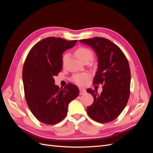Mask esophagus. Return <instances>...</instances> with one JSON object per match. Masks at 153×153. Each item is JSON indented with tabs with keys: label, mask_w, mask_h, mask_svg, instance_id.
<instances>
[{
	"label": "esophagus",
	"mask_w": 153,
	"mask_h": 153,
	"mask_svg": "<svg viewBox=\"0 0 153 153\" xmlns=\"http://www.w3.org/2000/svg\"><path fill=\"white\" fill-rule=\"evenodd\" d=\"M86 92V91L84 89H80V95L84 94Z\"/></svg>",
	"instance_id": "34e87169"
}]
</instances>
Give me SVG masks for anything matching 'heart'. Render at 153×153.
Returning a JSON list of instances; mask_svg holds the SVG:
<instances>
[{
    "instance_id": "1",
    "label": "heart",
    "mask_w": 153,
    "mask_h": 153,
    "mask_svg": "<svg viewBox=\"0 0 153 153\" xmlns=\"http://www.w3.org/2000/svg\"><path fill=\"white\" fill-rule=\"evenodd\" d=\"M75 55L77 58L82 62L85 61H89L93 56L92 51L87 47H80L75 51ZM69 57V54L65 53L62 58L63 63L65 62ZM90 77L88 73H78L75 74L72 76L71 80L77 85H82L85 84V82L89 79Z\"/></svg>"
}]
</instances>
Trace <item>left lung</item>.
Listing matches in <instances>:
<instances>
[{
	"instance_id": "8db88e82",
	"label": "left lung",
	"mask_w": 153,
	"mask_h": 153,
	"mask_svg": "<svg viewBox=\"0 0 153 153\" xmlns=\"http://www.w3.org/2000/svg\"><path fill=\"white\" fill-rule=\"evenodd\" d=\"M79 41L95 51L98 66L93 84L103 85L100 94L96 90H87L94 98L87 112L98 123L112 121L123 112L130 94L131 72L128 59L120 48L109 39L95 37Z\"/></svg>"
}]
</instances>
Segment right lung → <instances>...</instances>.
Returning <instances> with one entry per match:
<instances>
[{"label":"right lung","instance_id":"right-lung-1","mask_svg":"<svg viewBox=\"0 0 153 153\" xmlns=\"http://www.w3.org/2000/svg\"><path fill=\"white\" fill-rule=\"evenodd\" d=\"M76 42L48 37L31 48L25 61L22 78L26 102L35 117L44 124L62 121L69 103L79 94L76 85L68 84L59 89L53 78L62 70L64 52Z\"/></svg>","mask_w":153,"mask_h":153}]
</instances>
